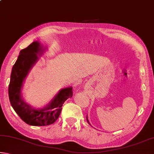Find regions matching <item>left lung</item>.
I'll return each mask as SVG.
<instances>
[{
    "mask_svg": "<svg viewBox=\"0 0 154 154\" xmlns=\"http://www.w3.org/2000/svg\"><path fill=\"white\" fill-rule=\"evenodd\" d=\"M86 119H87V122H88V123L90 125H91L90 124V122H89V120H88V116H87V117H86Z\"/></svg>",
    "mask_w": 154,
    "mask_h": 154,
    "instance_id": "obj_1",
    "label": "left lung"
}]
</instances>
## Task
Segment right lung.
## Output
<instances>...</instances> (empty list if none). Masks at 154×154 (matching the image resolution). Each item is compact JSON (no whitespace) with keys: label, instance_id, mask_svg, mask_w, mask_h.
<instances>
[{"label":"right lung","instance_id":"add662e5","mask_svg":"<svg viewBox=\"0 0 154 154\" xmlns=\"http://www.w3.org/2000/svg\"><path fill=\"white\" fill-rule=\"evenodd\" d=\"M45 48L38 41H34L20 52L12 68L9 85V98L14 111L20 118L30 126H42L54 124L61 113L62 106L68 98L72 97V88L61 89L52 100L43 109H35L24 102L21 90L28 72L38 61Z\"/></svg>","mask_w":154,"mask_h":154}]
</instances>
